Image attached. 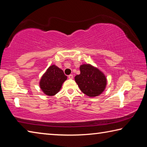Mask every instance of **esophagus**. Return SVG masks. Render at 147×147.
Wrapping results in <instances>:
<instances>
[{
  "mask_svg": "<svg viewBox=\"0 0 147 147\" xmlns=\"http://www.w3.org/2000/svg\"><path fill=\"white\" fill-rule=\"evenodd\" d=\"M68 78L69 79H73V74H70V75L68 76Z\"/></svg>",
  "mask_w": 147,
  "mask_h": 147,
  "instance_id": "obj_1",
  "label": "esophagus"
}]
</instances>
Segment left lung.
<instances>
[{"label":"left lung","mask_w":147,"mask_h":147,"mask_svg":"<svg viewBox=\"0 0 147 147\" xmlns=\"http://www.w3.org/2000/svg\"><path fill=\"white\" fill-rule=\"evenodd\" d=\"M80 74L74 77L79 88L87 96L94 97L103 93L107 85V78L100 70L89 63L80 67Z\"/></svg>","instance_id":"1"}]
</instances>
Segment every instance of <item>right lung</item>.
Listing matches in <instances>:
<instances>
[{"label":"right lung","instance_id":"obj_1","mask_svg":"<svg viewBox=\"0 0 147 147\" xmlns=\"http://www.w3.org/2000/svg\"><path fill=\"white\" fill-rule=\"evenodd\" d=\"M67 77L63 71L55 65H52L47 69L39 81L41 91L48 96H54L60 91L62 84Z\"/></svg>","mask_w":147,"mask_h":147}]
</instances>
